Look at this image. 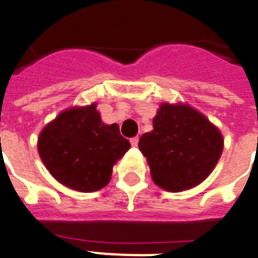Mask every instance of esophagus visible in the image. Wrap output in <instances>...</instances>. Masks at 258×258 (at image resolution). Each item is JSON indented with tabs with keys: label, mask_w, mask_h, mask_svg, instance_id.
<instances>
[{
	"label": "esophagus",
	"mask_w": 258,
	"mask_h": 258,
	"mask_svg": "<svg viewBox=\"0 0 258 258\" xmlns=\"http://www.w3.org/2000/svg\"><path fill=\"white\" fill-rule=\"evenodd\" d=\"M130 142H131V146H138V142H139V138L138 137H134V138H131V139H130Z\"/></svg>",
	"instance_id": "34e87169"
}]
</instances>
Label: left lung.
I'll return each instance as SVG.
<instances>
[{"instance_id":"1","label":"left lung","mask_w":258,"mask_h":258,"mask_svg":"<svg viewBox=\"0 0 258 258\" xmlns=\"http://www.w3.org/2000/svg\"><path fill=\"white\" fill-rule=\"evenodd\" d=\"M143 134L139 149L153 180L169 192H180L206 180L223 150V138L200 112L188 105L162 104Z\"/></svg>"}]
</instances>
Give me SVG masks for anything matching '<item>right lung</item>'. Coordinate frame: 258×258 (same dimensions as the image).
<instances>
[{
    "instance_id": "1",
    "label": "right lung",
    "mask_w": 258,
    "mask_h": 258,
    "mask_svg": "<svg viewBox=\"0 0 258 258\" xmlns=\"http://www.w3.org/2000/svg\"><path fill=\"white\" fill-rule=\"evenodd\" d=\"M117 124H104L96 104L72 108L46 125L37 150L60 184L80 190L101 189L111 180L112 168L130 149Z\"/></svg>"
}]
</instances>
